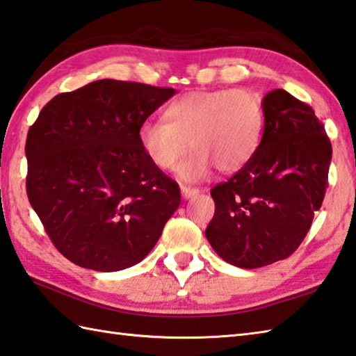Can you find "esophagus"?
<instances>
[{"label":"esophagus","mask_w":356,"mask_h":356,"mask_svg":"<svg viewBox=\"0 0 356 356\" xmlns=\"http://www.w3.org/2000/svg\"><path fill=\"white\" fill-rule=\"evenodd\" d=\"M181 193H183V198L188 200L195 197V195L200 193V188L197 187H188V186H181Z\"/></svg>","instance_id":"34e87169"}]
</instances>
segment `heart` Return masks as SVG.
Masks as SVG:
<instances>
[{
    "label": "heart",
    "instance_id": "heart-1",
    "mask_svg": "<svg viewBox=\"0 0 356 356\" xmlns=\"http://www.w3.org/2000/svg\"><path fill=\"white\" fill-rule=\"evenodd\" d=\"M164 118H149L138 129L144 155L155 168L169 170L192 144L197 152L177 173L184 181H198L213 165L234 173L250 161L263 135L264 111L259 97L249 90H195L172 101Z\"/></svg>",
    "mask_w": 356,
    "mask_h": 356
}]
</instances>
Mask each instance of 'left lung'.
Instances as JSON below:
<instances>
[{"label": "left lung", "instance_id": "left-lung-1", "mask_svg": "<svg viewBox=\"0 0 356 356\" xmlns=\"http://www.w3.org/2000/svg\"><path fill=\"white\" fill-rule=\"evenodd\" d=\"M264 129L250 161L210 195L206 238L229 264L269 266L292 255L320 210L332 144L314 108L275 89L263 99Z\"/></svg>", "mask_w": 356, "mask_h": 356}]
</instances>
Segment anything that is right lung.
Returning <instances> with one entry per match:
<instances>
[{
  "mask_svg": "<svg viewBox=\"0 0 356 356\" xmlns=\"http://www.w3.org/2000/svg\"><path fill=\"white\" fill-rule=\"evenodd\" d=\"M175 89L98 79L42 107L26 141L27 197L72 263L117 272L154 249L181 202L138 129Z\"/></svg>",
  "mask_w": 356,
  "mask_h": 356,
  "instance_id": "obj_1",
  "label": "right lung"
}]
</instances>
